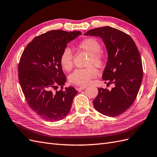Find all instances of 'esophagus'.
<instances>
[{
  "mask_svg": "<svg viewBox=\"0 0 157 157\" xmlns=\"http://www.w3.org/2000/svg\"><path fill=\"white\" fill-rule=\"evenodd\" d=\"M86 88V86H81L77 87V91H78V92H80V91H82V90L85 89Z\"/></svg>",
  "mask_w": 157,
  "mask_h": 157,
  "instance_id": "obj_1",
  "label": "esophagus"
}]
</instances>
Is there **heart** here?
Instances as JSON below:
<instances>
[{"label": "heart", "instance_id": "1", "mask_svg": "<svg viewBox=\"0 0 157 157\" xmlns=\"http://www.w3.org/2000/svg\"><path fill=\"white\" fill-rule=\"evenodd\" d=\"M78 47L90 54L88 62V65H95L100 67L103 64L104 58L101 53V46L99 42L94 38H88L80 42ZM59 61L61 67L65 71H70L73 67V54L69 48H65L61 53ZM97 75L96 69L93 66L84 69H77L69 77V82L78 86H85L88 84L90 80Z\"/></svg>", "mask_w": 157, "mask_h": 157}]
</instances>
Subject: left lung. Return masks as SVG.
Segmentation results:
<instances>
[{"instance_id":"left-lung-1","label":"left lung","mask_w":157,"mask_h":157,"mask_svg":"<svg viewBox=\"0 0 157 157\" xmlns=\"http://www.w3.org/2000/svg\"><path fill=\"white\" fill-rule=\"evenodd\" d=\"M84 35L102 39L108 54L102 78L114 84L110 90L98 88L94 107L104 115H120L130 107L140 88L143 66L139 50L130 36L111 27L96 28Z\"/></svg>"}]
</instances>
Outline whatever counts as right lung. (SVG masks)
I'll use <instances>...</instances> for the list:
<instances>
[{
	"instance_id": "1",
	"label": "right lung",
	"mask_w": 157,
	"mask_h": 157,
	"mask_svg": "<svg viewBox=\"0 0 157 157\" xmlns=\"http://www.w3.org/2000/svg\"><path fill=\"white\" fill-rule=\"evenodd\" d=\"M80 31L52 30L36 36L23 50L18 65V78L26 101L33 111L50 122L67 116L78 92L63 89L66 77L59 58L70 41Z\"/></svg>"
}]
</instances>
